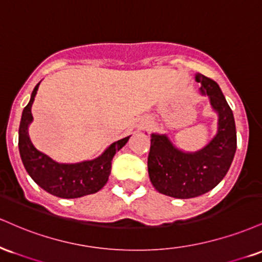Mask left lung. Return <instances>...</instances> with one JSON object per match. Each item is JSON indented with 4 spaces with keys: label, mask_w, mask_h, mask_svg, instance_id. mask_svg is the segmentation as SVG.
I'll return each instance as SVG.
<instances>
[{
    "label": "left lung",
    "mask_w": 262,
    "mask_h": 262,
    "mask_svg": "<svg viewBox=\"0 0 262 262\" xmlns=\"http://www.w3.org/2000/svg\"><path fill=\"white\" fill-rule=\"evenodd\" d=\"M201 93L210 97L218 113V132L205 148L185 153L175 148L165 135H150L148 174L158 192L175 199H192L217 186L229 170L236 149L234 116L220 85L201 73Z\"/></svg>",
    "instance_id": "1"
}]
</instances>
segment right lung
<instances>
[{"label":"right lung","instance_id":"obj_1","mask_svg":"<svg viewBox=\"0 0 262 262\" xmlns=\"http://www.w3.org/2000/svg\"><path fill=\"white\" fill-rule=\"evenodd\" d=\"M39 84L40 82L35 85L29 103L24 107L19 125L18 146L24 168L41 189L57 198L77 199L99 191L109 179L114 156L125 146L130 136L110 144L103 155L93 161L76 164H61L52 161L50 157L39 152L28 136V126L33 120L32 104Z\"/></svg>","mask_w":262,"mask_h":262}]
</instances>
